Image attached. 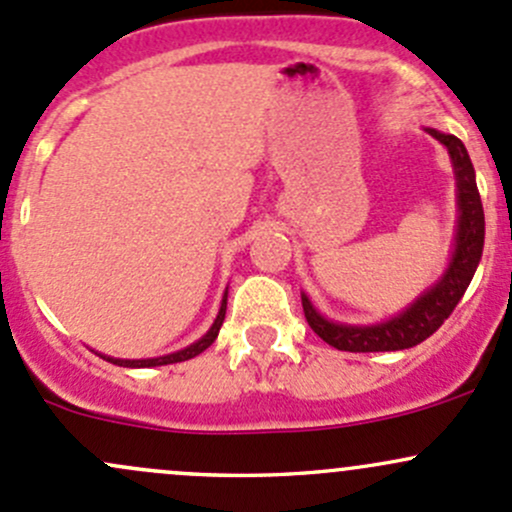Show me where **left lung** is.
<instances>
[{"instance_id":"obj_1","label":"left lung","mask_w":512,"mask_h":512,"mask_svg":"<svg viewBox=\"0 0 512 512\" xmlns=\"http://www.w3.org/2000/svg\"><path fill=\"white\" fill-rule=\"evenodd\" d=\"M434 139H439L449 149L451 161H454L456 186H459V235H456V252L449 270L437 287L422 294L405 314L397 319L385 321L378 326H343L331 324L324 316L316 314L311 301L301 297L304 316L309 326L319 338H324L328 346L338 351L351 353H373V351H402L422 343L424 338L432 336L437 328L444 324L456 309L464 292L469 289L473 272H476L478 260L483 252V238H486V218H483V203L478 196L476 171L466 152L464 142L454 134H441L437 129H429Z\"/></svg>"}]
</instances>
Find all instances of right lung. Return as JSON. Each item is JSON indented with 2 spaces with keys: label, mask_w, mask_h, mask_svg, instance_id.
Segmentation results:
<instances>
[{
  "label": "right lung",
  "mask_w": 512,
  "mask_h": 512,
  "mask_svg": "<svg viewBox=\"0 0 512 512\" xmlns=\"http://www.w3.org/2000/svg\"><path fill=\"white\" fill-rule=\"evenodd\" d=\"M225 306H228V297L223 299V306H220V311H218V319H215V324L211 326V331H208L206 336L201 338V341H196V343H193V346L184 348V351H179V353H171V355H161V358H147V360H120V358H105V360H110V363H115V365H125V368H152V365H169V363H181V360H188V358H193V355H198V353H203V351H206V348L211 346V343L215 341V338H218V331H220V326H223V321H225Z\"/></svg>",
  "instance_id": "add662e5"
}]
</instances>
